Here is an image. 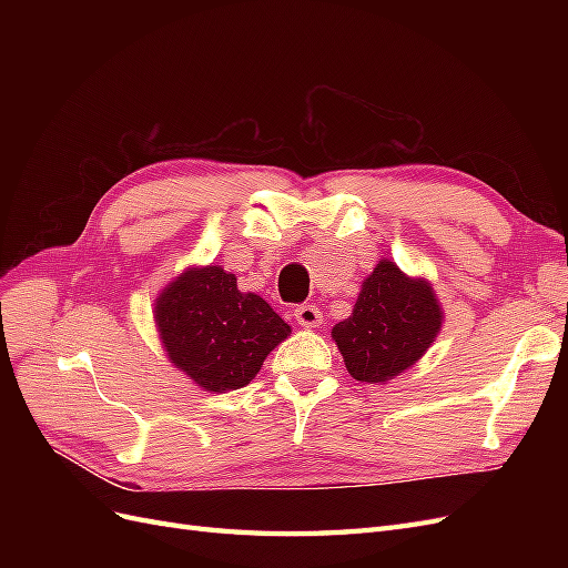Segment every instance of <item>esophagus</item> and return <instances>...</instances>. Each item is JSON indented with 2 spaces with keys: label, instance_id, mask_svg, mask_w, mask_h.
Instances as JSON below:
<instances>
[{
  "label": "esophagus",
  "instance_id": "esophagus-1",
  "mask_svg": "<svg viewBox=\"0 0 568 568\" xmlns=\"http://www.w3.org/2000/svg\"><path fill=\"white\" fill-rule=\"evenodd\" d=\"M296 322L301 326H320L322 324V313L315 303H303L296 307Z\"/></svg>",
  "mask_w": 568,
  "mask_h": 568
}]
</instances>
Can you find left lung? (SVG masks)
Returning a JSON list of instances; mask_svg holds the SVG:
<instances>
[{
	"label": "left lung",
	"instance_id": "8db88e82",
	"mask_svg": "<svg viewBox=\"0 0 568 568\" xmlns=\"http://www.w3.org/2000/svg\"><path fill=\"white\" fill-rule=\"evenodd\" d=\"M443 307L426 280H412L390 261H379L363 282L348 320L332 338L353 379L386 384L432 348Z\"/></svg>",
	"mask_w": 568,
	"mask_h": 568
}]
</instances>
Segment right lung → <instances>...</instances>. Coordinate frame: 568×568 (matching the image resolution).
Segmentation results:
<instances>
[{"instance_id": "obj_1", "label": "right lung", "mask_w": 568, "mask_h": 568, "mask_svg": "<svg viewBox=\"0 0 568 568\" xmlns=\"http://www.w3.org/2000/svg\"><path fill=\"white\" fill-rule=\"evenodd\" d=\"M163 348L196 386L227 393L251 384L291 326L220 265L189 267L153 303Z\"/></svg>"}]
</instances>
